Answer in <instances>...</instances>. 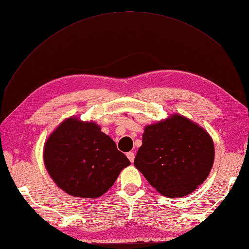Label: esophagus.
<instances>
[{"instance_id": "1", "label": "esophagus", "mask_w": 249, "mask_h": 249, "mask_svg": "<svg viewBox=\"0 0 249 249\" xmlns=\"http://www.w3.org/2000/svg\"><path fill=\"white\" fill-rule=\"evenodd\" d=\"M126 157H127V159H129L131 162H133L134 159H135V155H134V153H132V152L127 153V154H126Z\"/></svg>"}]
</instances>
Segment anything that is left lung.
I'll use <instances>...</instances> for the list:
<instances>
[{
  "instance_id": "obj_1",
  "label": "left lung",
  "mask_w": 249,
  "mask_h": 249,
  "mask_svg": "<svg viewBox=\"0 0 249 249\" xmlns=\"http://www.w3.org/2000/svg\"><path fill=\"white\" fill-rule=\"evenodd\" d=\"M214 156L208 132L187 117L173 114L144 127L134 165L164 196L183 197L205 182Z\"/></svg>"
}]
</instances>
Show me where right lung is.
<instances>
[{"label": "right lung", "instance_id": "obj_1", "mask_svg": "<svg viewBox=\"0 0 249 249\" xmlns=\"http://www.w3.org/2000/svg\"><path fill=\"white\" fill-rule=\"evenodd\" d=\"M43 161L60 189L82 198L102 196L131 164L100 125L73 116L50 135Z\"/></svg>", "mask_w": 249, "mask_h": 249}]
</instances>
